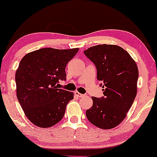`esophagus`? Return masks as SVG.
<instances>
[{
  "label": "esophagus",
  "instance_id": "obj_1",
  "mask_svg": "<svg viewBox=\"0 0 157 157\" xmlns=\"http://www.w3.org/2000/svg\"><path fill=\"white\" fill-rule=\"evenodd\" d=\"M75 94L76 95V96H77V97H84V96H85L84 94H82L79 93L78 91H75Z\"/></svg>",
  "mask_w": 157,
  "mask_h": 157
}]
</instances>
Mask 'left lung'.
<instances>
[{"instance_id": "obj_1", "label": "left lung", "mask_w": 157, "mask_h": 157, "mask_svg": "<svg viewBox=\"0 0 157 157\" xmlns=\"http://www.w3.org/2000/svg\"><path fill=\"white\" fill-rule=\"evenodd\" d=\"M84 54L96 66L104 95L91 97L93 105L86 111V117L100 128H113L125 118L134 101L137 66L125 50L116 45H97L85 50Z\"/></svg>"}]
</instances>
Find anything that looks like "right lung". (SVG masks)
<instances>
[{
	"label": "right lung",
	"mask_w": 157,
	"mask_h": 157,
	"mask_svg": "<svg viewBox=\"0 0 157 157\" xmlns=\"http://www.w3.org/2000/svg\"><path fill=\"white\" fill-rule=\"evenodd\" d=\"M78 50L40 48L27 54L20 62L15 74L17 97L34 125L46 128L63 117L74 94L57 89L56 84L66 80V65Z\"/></svg>",
	"instance_id": "1"
}]
</instances>
